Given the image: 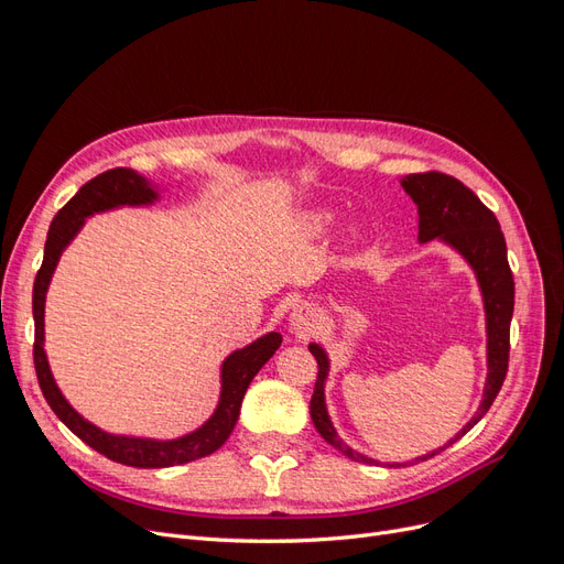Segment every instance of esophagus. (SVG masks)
Segmentation results:
<instances>
[{
    "mask_svg": "<svg viewBox=\"0 0 564 564\" xmlns=\"http://www.w3.org/2000/svg\"><path fill=\"white\" fill-rule=\"evenodd\" d=\"M292 329H294V334H299V336H305V334H311L313 329H315V324H317V313H315V308H311L308 303H303V305H299V308L292 313Z\"/></svg>",
    "mask_w": 564,
    "mask_h": 564,
    "instance_id": "obj_1",
    "label": "esophagus"
}]
</instances>
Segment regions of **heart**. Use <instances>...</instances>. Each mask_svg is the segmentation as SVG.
<instances>
[{"label":"heart","mask_w":564,"mask_h":564,"mask_svg":"<svg viewBox=\"0 0 564 564\" xmlns=\"http://www.w3.org/2000/svg\"><path fill=\"white\" fill-rule=\"evenodd\" d=\"M329 214L327 212H319V214H313L311 216V228H315V230H322L324 226H327L329 224Z\"/></svg>","instance_id":"heart-1"}]
</instances>
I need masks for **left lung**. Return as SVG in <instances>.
<instances>
[{
	"instance_id": "left-lung-1",
	"label": "left lung",
	"mask_w": 564,
	"mask_h": 564,
	"mask_svg": "<svg viewBox=\"0 0 564 564\" xmlns=\"http://www.w3.org/2000/svg\"><path fill=\"white\" fill-rule=\"evenodd\" d=\"M402 187L406 195L416 202L419 207V240L431 242L442 240L452 245L475 270L477 282L482 289L485 301V315H487V383H485V398L477 406L475 416L458 431V437H464L473 425L480 421L491 402L497 400L499 390L503 386L506 371H508V352H510V317H513L516 305V282L513 272L508 265L506 256V240L499 228V220L485 204L477 199V195L454 176L440 174V172H425V174H409L402 178ZM317 360V381L311 398V416L317 433L336 447L340 454H346L360 464H377L373 458L350 449L344 440H340L329 421L327 406H324V379H327L329 360L317 344L308 346ZM445 445V447H449ZM445 447H440L442 452ZM425 454L416 460H425L435 456ZM400 466V464H398Z\"/></svg>"
}]
</instances>
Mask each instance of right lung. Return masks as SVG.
Wrapping results in <instances>:
<instances>
[{"label": "right lung", "mask_w": 564, "mask_h": 564, "mask_svg": "<svg viewBox=\"0 0 564 564\" xmlns=\"http://www.w3.org/2000/svg\"><path fill=\"white\" fill-rule=\"evenodd\" d=\"M155 199L158 193L152 191V185L143 176L124 166L110 169V172L98 174L89 183H84L79 187V193L65 204L54 220H51L44 245V261L37 270L35 289H32V315H35V346H32V357H35V371L40 388L44 392V400L82 442H87L89 447H94L98 454L108 456L110 460H117V464H124L131 468H169L191 464L195 458L214 454L230 437L237 416H240V406L251 379L259 373V369L270 360V357L275 355V350L282 344V336L278 332H270L259 340H253L251 346L235 350L224 362V369H220V400L214 416L195 433L178 440L160 442L110 435L96 429L94 423L84 421L75 409L65 402L54 377H51V369L44 355V299L51 275H54L63 249L70 245L73 237L84 226V218L96 212L122 207V204L139 207V204H150Z\"/></svg>", "instance_id": "right-lung-1"}]
</instances>
